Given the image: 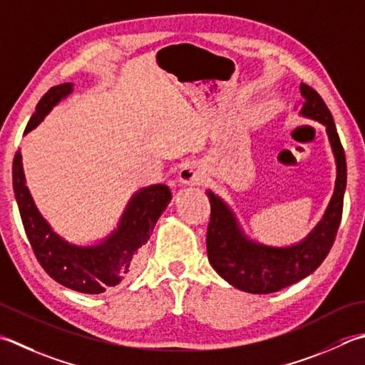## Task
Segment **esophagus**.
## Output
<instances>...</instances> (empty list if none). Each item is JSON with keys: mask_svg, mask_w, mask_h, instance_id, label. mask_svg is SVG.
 Segmentation results:
<instances>
[{"mask_svg": "<svg viewBox=\"0 0 365 365\" xmlns=\"http://www.w3.org/2000/svg\"><path fill=\"white\" fill-rule=\"evenodd\" d=\"M205 180V174L195 163H185L180 173H178V182L185 185H201Z\"/></svg>", "mask_w": 365, "mask_h": 365, "instance_id": "obj_1", "label": "esophagus"}]
</instances>
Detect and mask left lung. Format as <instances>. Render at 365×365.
Wrapping results in <instances>:
<instances>
[{"label":"left lung","instance_id":"8db88e82","mask_svg":"<svg viewBox=\"0 0 365 365\" xmlns=\"http://www.w3.org/2000/svg\"><path fill=\"white\" fill-rule=\"evenodd\" d=\"M301 95L304 101L299 113L326 126L337 166V178L329 205L309 235L294 245H264L248 237L234 210L223 199L210 190L207 191L212 209L207 230V255L210 266L234 288L252 294L277 292L315 272L332 248L340 226L346 188L344 147L340 144L332 113L323 98L305 83H301Z\"/></svg>","mask_w":365,"mask_h":365}]
</instances>
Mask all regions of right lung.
Instances as JSON below:
<instances>
[{
    "mask_svg": "<svg viewBox=\"0 0 365 365\" xmlns=\"http://www.w3.org/2000/svg\"><path fill=\"white\" fill-rule=\"evenodd\" d=\"M73 83L50 88L36 106L25 134L38 126L61 99L73 93ZM12 185L26 237L42 269L63 287L83 294H101L130 278L138 266L140 247L147 244L156 221L170 201V190L163 183L134 192L115 230L91 245L71 244L56 234L41 215L26 187L20 150L14 156Z\"/></svg>",
    "mask_w": 365,
    "mask_h": 365,
    "instance_id": "obj_1",
    "label": "right lung"
}]
</instances>
